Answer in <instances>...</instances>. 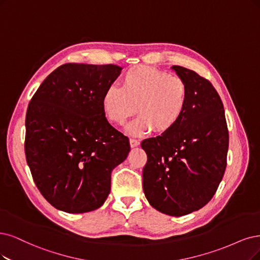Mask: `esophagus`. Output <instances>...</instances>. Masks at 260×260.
Instances as JSON below:
<instances>
[{
  "mask_svg": "<svg viewBox=\"0 0 260 260\" xmlns=\"http://www.w3.org/2000/svg\"><path fill=\"white\" fill-rule=\"evenodd\" d=\"M129 145H131L132 148L137 147V146L139 145V141H138L137 139H135V138H131V139H129Z\"/></svg>",
  "mask_w": 260,
  "mask_h": 260,
  "instance_id": "obj_1",
  "label": "esophagus"
}]
</instances>
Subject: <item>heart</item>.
I'll return each instance as SVG.
<instances>
[{"mask_svg":"<svg viewBox=\"0 0 260 260\" xmlns=\"http://www.w3.org/2000/svg\"><path fill=\"white\" fill-rule=\"evenodd\" d=\"M122 88L110 84L105 90L102 107L111 123L123 125L136 113L128 125L132 135L142 136L153 128L164 134L183 118L187 107L188 90L178 76L150 66H134L121 78Z\"/></svg>","mask_w":260,"mask_h":260,"instance_id":"heart-1","label":"heart"}]
</instances>
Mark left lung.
Segmentation results:
<instances>
[{"label": "left lung", "mask_w": 260, "mask_h": 260, "mask_svg": "<svg viewBox=\"0 0 260 260\" xmlns=\"http://www.w3.org/2000/svg\"><path fill=\"white\" fill-rule=\"evenodd\" d=\"M172 70L187 85V107L171 131L141 142L148 155L142 183L153 208L182 216L206 206L216 193L227 166L229 134L212 83L185 67Z\"/></svg>", "instance_id": "8db88e82"}]
</instances>
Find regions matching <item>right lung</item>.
Wrapping results in <instances>:
<instances>
[{
    "label": "right lung",
    "instance_id": "add662e5",
    "mask_svg": "<svg viewBox=\"0 0 260 260\" xmlns=\"http://www.w3.org/2000/svg\"><path fill=\"white\" fill-rule=\"evenodd\" d=\"M121 70L112 64L61 65L27 106L26 162L44 198L64 212L100 208L110 193L112 169L131 150L102 107L105 90Z\"/></svg>",
    "mask_w": 260,
    "mask_h": 260
}]
</instances>
